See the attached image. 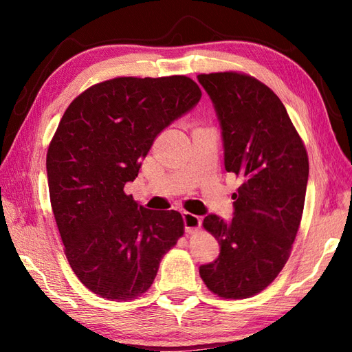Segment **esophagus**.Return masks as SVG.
Returning a JSON list of instances; mask_svg holds the SVG:
<instances>
[{
  "label": "esophagus",
  "instance_id": "1",
  "mask_svg": "<svg viewBox=\"0 0 352 352\" xmlns=\"http://www.w3.org/2000/svg\"><path fill=\"white\" fill-rule=\"evenodd\" d=\"M183 222H184V230L188 231L189 234H192L198 231V228L201 226V218L193 213L183 212Z\"/></svg>",
  "mask_w": 352,
  "mask_h": 352
}]
</instances>
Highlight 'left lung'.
Wrapping results in <instances>:
<instances>
[{"mask_svg":"<svg viewBox=\"0 0 352 352\" xmlns=\"http://www.w3.org/2000/svg\"><path fill=\"white\" fill-rule=\"evenodd\" d=\"M221 125L223 164L242 178L233 219L207 214L221 251L199 275L213 294L241 300L271 284L290 256L309 182L300 134L271 89L245 74L198 76Z\"/></svg>","mask_w":352,"mask_h":352,"instance_id":"left-lung-1","label":"left lung"}]
</instances>
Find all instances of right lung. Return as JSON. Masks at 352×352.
<instances>
[{
	"instance_id": "add662e5",
	"label": "right lung",
	"mask_w": 352,
	"mask_h": 352,
	"mask_svg": "<svg viewBox=\"0 0 352 352\" xmlns=\"http://www.w3.org/2000/svg\"><path fill=\"white\" fill-rule=\"evenodd\" d=\"M201 100L184 76L119 77L89 87L66 109L47 154L52 213L65 254L85 286L131 300L155 278L183 236L175 210H149L125 195L157 134Z\"/></svg>"
}]
</instances>
